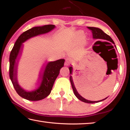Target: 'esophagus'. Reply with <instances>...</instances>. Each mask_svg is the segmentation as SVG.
Masks as SVG:
<instances>
[{"instance_id":"obj_1","label":"esophagus","mask_w":130,"mask_h":130,"mask_svg":"<svg viewBox=\"0 0 130 130\" xmlns=\"http://www.w3.org/2000/svg\"><path fill=\"white\" fill-rule=\"evenodd\" d=\"M71 62H72L71 59L67 58V59H66V61H65V65L66 66H68V65H69L70 63H71Z\"/></svg>"}]
</instances>
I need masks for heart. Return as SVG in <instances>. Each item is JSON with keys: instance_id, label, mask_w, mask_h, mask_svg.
<instances>
[{"instance_id": "heart-1", "label": "heart", "mask_w": 130, "mask_h": 130, "mask_svg": "<svg viewBox=\"0 0 130 130\" xmlns=\"http://www.w3.org/2000/svg\"><path fill=\"white\" fill-rule=\"evenodd\" d=\"M83 32L82 31H78L76 33V37H77L78 38H81V37H83Z\"/></svg>"}]
</instances>
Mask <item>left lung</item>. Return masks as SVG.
<instances>
[{"label":"left lung","mask_w":130,"mask_h":130,"mask_svg":"<svg viewBox=\"0 0 130 130\" xmlns=\"http://www.w3.org/2000/svg\"><path fill=\"white\" fill-rule=\"evenodd\" d=\"M88 28L89 30H92V35H93V39H103V40H106L108 41H109V42H111L114 45V46H115V47H116V45H115V43H114V42L112 40V39L111 37L108 36V35L105 34L102 30L100 29V28H98V27H88ZM69 69L70 73V83H71L72 89H73L74 94H75V96L77 97V98L78 99H79L81 101H82V102H83L86 103H98V102H102V101L108 98L107 97V98H105L104 99L101 100L99 101H91V100H87V99H85V98H84L83 97L81 96L80 94L78 93L75 87H74L73 79H72V76H71V74H72V72H73V68H72V67H70L69 68Z\"/></svg>","instance_id":"left-lung-1"}]
</instances>
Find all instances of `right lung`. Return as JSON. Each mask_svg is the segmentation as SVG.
Returning <instances> with one entry per match:
<instances>
[{
	"instance_id": "1",
	"label": "right lung",
	"mask_w": 130,
	"mask_h": 130,
	"mask_svg": "<svg viewBox=\"0 0 130 130\" xmlns=\"http://www.w3.org/2000/svg\"><path fill=\"white\" fill-rule=\"evenodd\" d=\"M55 27V25H48L37 26L26 31L17 39L10 53L9 71L11 81L17 93L26 100L38 101L49 95L54 81L60 73L61 68L63 67L65 60L60 59L55 61H50L46 64L44 63L39 72L37 80L39 84L38 88L31 91H26L19 85L17 78L18 66L23 51L22 44L31 38L51 31Z\"/></svg>"
}]
</instances>
